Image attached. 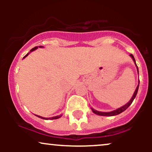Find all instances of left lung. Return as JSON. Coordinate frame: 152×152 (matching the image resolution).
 Segmentation results:
<instances>
[{"label":"left lung","mask_w":152,"mask_h":152,"mask_svg":"<svg viewBox=\"0 0 152 152\" xmlns=\"http://www.w3.org/2000/svg\"><path fill=\"white\" fill-rule=\"evenodd\" d=\"M131 57H132V58H133L134 61V63H135L136 66H137V64H136V61H135V58H134V56L132 55V54H130ZM137 71H138V73H139V69H138V67H137ZM139 84H138V86L137 87V88H136L135 90V92H134L133 96L132 97V99H131V100L128 103H127L126 104H125L124 106H121V107L118 108V109H117L116 110H114V111H111V112H101V111H96V110H94L92 109V111H93V112L94 113V114H98V115H100V116H116V115H118L119 114H121V112H123V111H124L125 110H126V109H128V107L131 104H132V103L133 102L134 99H135L136 96H137V92H138V89H139Z\"/></svg>","instance_id":"1"}]
</instances>
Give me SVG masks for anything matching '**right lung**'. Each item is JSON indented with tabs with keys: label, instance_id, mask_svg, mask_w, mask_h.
I'll return each mask as SVG.
<instances>
[{
	"label": "right lung",
	"instance_id": "add662e5",
	"mask_svg": "<svg viewBox=\"0 0 152 152\" xmlns=\"http://www.w3.org/2000/svg\"><path fill=\"white\" fill-rule=\"evenodd\" d=\"M38 48V47H34V48H33L32 49H31V50H30V52L33 51V50H36V48ZM28 55V53H27V54H26V55L25 56L23 57V58H25V57L27 56ZM36 116H37V115H36ZM38 116V117L41 118H43V119H46V120H48V119H57V118H60L61 116H54V117H51V118H44V117H42V116Z\"/></svg>",
	"mask_w": 152,
	"mask_h": 152
}]
</instances>
